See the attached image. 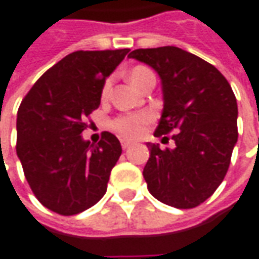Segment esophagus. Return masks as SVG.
<instances>
[{"label": "esophagus", "mask_w": 259, "mask_h": 259, "mask_svg": "<svg viewBox=\"0 0 259 259\" xmlns=\"http://www.w3.org/2000/svg\"><path fill=\"white\" fill-rule=\"evenodd\" d=\"M130 146H132V143L126 142V140H122V148H123V150H126V148H129Z\"/></svg>", "instance_id": "34e87169"}]
</instances>
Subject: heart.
<instances>
[{
    "instance_id": "1",
    "label": "heart",
    "mask_w": 259,
    "mask_h": 259,
    "mask_svg": "<svg viewBox=\"0 0 259 259\" xmlns=\"http://www.w3.org/2000/svg\"><path fill=\"white\" fill-rule=\"evenodd\" d=\"M150 71L148 68L143 66L133 67L129 71V79L130 82L135 87H137V84L140 82V79L143 78V75ZM108 88H109V82H106L104 87V91H102V95H105L108 92ZM151 113L148 112H135V113H124V115H119L115 119H112L109 122V129L117 135L122 139H136L139 137L140 133L143 132V127L147 123L151 122Z\"/></svg>"
}]
</instances>
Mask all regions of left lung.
Segmentation results:
<instances>
[{
	"label": "left lung",
	"instance_id": "8db88e82",
	"mask_svg": "<svg viewBox=\"0 0 259 259\" xmlns=\"http://www.w3.org/2000/svg\"><path fill=\"white\" fill-rule=\"evenodd\" d=\"M130 59L153 67L161 78L164 109L155 137L174 133L175 148L148 143L143 169L150 193L178 209L210 198L224 180L236 146L237 101L214 66L175 46L137 49Z\"/></svg>",
	"mask_w": 259,
	"mask_h": 259
}]
</instances>
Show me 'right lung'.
Listing matches in <instances>:
<instances>
[{
    "label": "right lung",
    "instance_id": "right-lung-1",
    "mask_svg": "<svg viewBox=\"0 0 259 259\" xmlns=\"http://www.w3.org/2000/svg\"><path fill=\"white\" fill-rule=\"evenodd\" d=\"M129 49L78 50L35 82L16 119V154L32 192L45 207L73 216L101 200L112 168L122 154L116 136L104 132L98 143L81 133L101 104L105 79Z\"/></svg>",
    "mask_w": 259,
    "mask_h": 259
}]
</instances>
